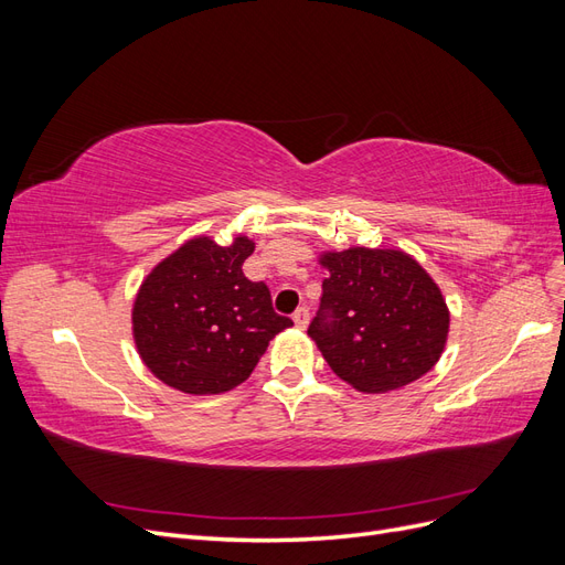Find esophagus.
Segmentation results:
<instances>
[{
	"mask_svg": "<svg viewBox=\"0 0 565 565\" xmlns=\"http://www.w3.org/2000/svg\"><path fill=\"white\" fill-rule=\"evenodd\" d=\"M292 320H295V324L297 328H306V324H309V309H306V306H299V309L295 311V316H292Z\"/></svg>",
	"mask_w": 565,
	"mask_h": 565,
	"instance_id": "1",
	"label": "esophagus"
}]
</instances>
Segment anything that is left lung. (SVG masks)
Masks as SVG:
<instances>
[{"instance_id": "1", "label": "left lung", "mask_w": 565, "mask_h": 565, "mask_svg": "<svg viewBox=\"0 0 565 565\" xmlns=\"http://www.w3.org/2000/svg\"><path fill=\"white\" fill-rule=\"evenodd\" d=\"M322 280L309 334L339 380L384 393L429 372L443 353L450 313L438 285L413 256L351 247L322 254Z\"/></svg>"}]
</instances>
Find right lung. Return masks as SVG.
I'll return each instance as SVG.
<instances>
[{
	"mask_svg": "<svg viewBox=\"0 0 565 565\" xmlns=\"http://www.w3.org/2000/svg\"><path fill=\"white\" fill-rule=\"evenodd\" d=\"M254 243L193 237L152 268L134 301V339L164 384L207 396L243 384L268 341L292 324L273 311L266 282L245 278Z\"/></svg>",
	"mask_w": 565,
	"mask_h": 565,
	"instance_id": "right-lung-1",
	"label": "right lung"
}]
</instances>
